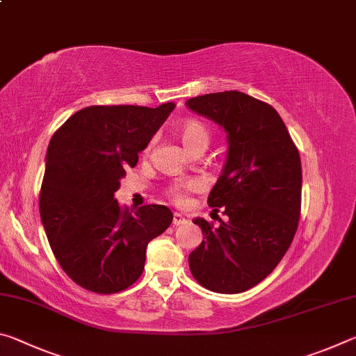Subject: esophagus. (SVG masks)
<instances>
[{
	"instance_id": "34e87169",
	"label": "esophagus",
	"mask_w": 356,
	"mask_h": 356,
	"mask_svg": "<svg viewBox=\"0 0 356 356\" xmlns=\"http://www.w3.org/2000/svg\"><path fill=\"white\" fill-rule=\"evenodd\" d=\"M185 222H188V220H186L185 216H182L180 213H174V216H172L174 226H182V225H185Z\"/></svg>"
}]
</instances>
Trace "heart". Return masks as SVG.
<instances>
[{
  "instance_id": "1",
  "label": "heart",
  "mask_w": 356,
  "mask_h": 356,
  "mask_svg": "<svg viewBox=\"0 0 356 356\" xmlns=\"http://www.w3.org/2000/svg\"><path fill=\"white\" fill-rule=\"evenodd\" d=\"M179 136L180 140H182L184 146L193 152V150L196 149H206L209 146L210 138H212V131H210V129L202 122V120L190 118L185 119L184 122L179 125ZM197 190H200V184H197L196 180H186V182L174 184L170 188V196L177 206H185V204L188 202L190 193Z\"/></svg>"
}]
</instances>
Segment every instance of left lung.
Here are the masks:
<instances>
[{
  "label": "left lung",
  "mask_w": 356,
  "mask_h": 356,
  "mask_svg": "<svg viewBox=\"0 0 356 356\" xmlns=\"http://www.w3.org/2000/svg\"><path fill=\"white\" fill-rule=\"evenodd\" d=\"M186 106L227 134V160L207 204L227 216L213 227L193 220L204 240L188 257L202 287L240 293L273 272L291 246L301 210V161L272 105L238 91L197 95Z\"/></svg>",
  "instance_id": "obj_1"
}]
</instances>
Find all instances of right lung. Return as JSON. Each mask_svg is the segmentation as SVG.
<instances>
[{"instance_id": "add662e5", "label": "right lung", "mask_w": 356, "mask_h": 356, "mask_svg": "<svg viewBox=\"0 0 356 356\" xmlns=\"http://www.w3.org/2000/svg\"><path fill=\"white\" fill-rule=\"evenodd\" d=\"M174 106H88L51 136L39 196L42 225L61 268L86 291L108 295L136 282L147 243L172 222L168 207L129 210L114 193Z\"/></svg>"}]
</instances>
